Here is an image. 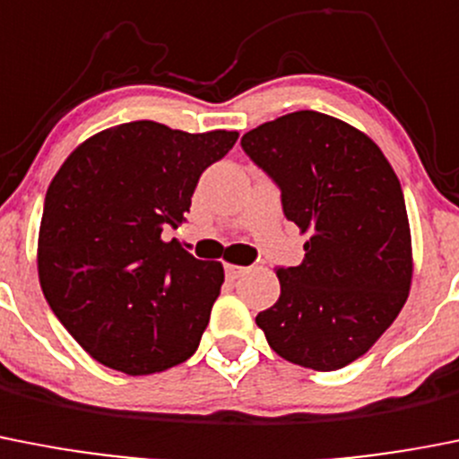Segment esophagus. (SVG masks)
Here are the masks:
<instances>
[{
	"label": "esophagus",
	"instance_id": "34e87169",
	"mask_svg": "<svg viewBox=\"0 0 459 459\" xmlns=\"http://www.w3.org/2000/svg\"><path fill=\"white\" fill-rule=\"evenodd\" d=\"M246 271H247V268L234 266V264H227V266H225V275L230 277V280H238V277H241Z\"/></svg>",
	"mask_w": 459,
	"mask_h": 459
}]
</instances>
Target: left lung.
<instances>
[{"label":"left lung","mask_w":459,"mask_h":459,"mask_svg":"<svg viewBox=\"0 0 459 459\" xmlns=\"http://www.w3.org/2000/svg\"><path fill=\"white\" fill-rule=\"evenodd\" d=\"M241 147L280 188L287 221L309 237L300 266H277L280 298L257 325L298 367H348L410 293L411 238L396 172L371 138L318 111L259 125Z\"/></svg>","instance_id":"1"}]
</instances>
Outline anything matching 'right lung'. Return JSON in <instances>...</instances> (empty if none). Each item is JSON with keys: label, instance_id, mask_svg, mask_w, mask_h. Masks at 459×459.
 <instances>
[{"label": "right lung", "instance_id": "right-lung-1", "mask_svg": "<svg viewBox=\"0 0 459 459\" xmlns=\"http://www.w3.org/2000/svg\"><path fill=\"white\" fill-rule=\"evenodd\" d=\"M237 138L136 120L95 134L58 168L45 195L38 275L52 312L92 359L150 376L197 351L222 264L161 234L182 225L200 175Z\"/></svg>", "mask_w": 459, "mask_h": 459}]
</instances>
